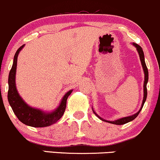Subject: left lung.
<instances>
[{"label": "left lung", "instance_id": "left-lung-1", "mask_svg": "<svg viewBox=\"0 0 160 160\" xmlns=\"http://www.w3.org/2000/svg\"><path fill=\"white\" fill-rule=\"evenodd\" d=\"M133 44L136 47V48H137V50H138V53H139L140 59H141V64H142L143 71H144V75H145V77H144V85H143V102H142V106H141V108L140 109V110L138 111L137 113H135L134 115H132V116H128V117L122 118V119L116 120V121H113V122H109V123L115 124V125H124V124H125V123H127V122H129L132 121V120H134V119H135V118L138 116V114L140 113V112H141V109L143 108V104H144L145 101H146L147 95H148V90H147V84H148V67H147V66H146V63H145L144 54H143V50H142V48H141V46H139L137 44ZM94 113H95V112H94ZM95 115H96V116H98V118H100V119L103 120V121H106V120H103V119H102V118H100V116H98L96 113H95ZM106 122H107V121H106Z\"/></svg>", "mask_w": 160, "mask_h": 160}]
</instances>
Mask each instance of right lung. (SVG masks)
I'll return each mask as SVG.
<instances>
[{"instance_id": "1", "label": "right lung", "mask_w": 160, "mask_h": 160, "mask_svg": "<svg viewBox=\"0 0 160 160\" xmlns=\"http://www.w3.org/2000/svg\"><path fill=\"white\" fill-rule=\"evenodd\" d=\"M24 47V44L17 50L13 59V63L9 73L8 84L9 89L8 98L9 103L15 113L18 119L25 125L35 128L47 127L56 123L63 115L66 107V100L70 95L72 91H69L65 94L61 101L60 105L54 112L51 113H44L39 109L30 107L23 101L21 97L17 92L15 84L16 69L17 65V57L19 51Z\"/></svg>"}]
</instances>
